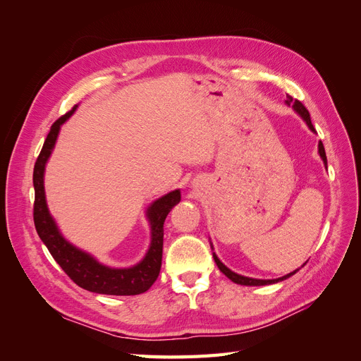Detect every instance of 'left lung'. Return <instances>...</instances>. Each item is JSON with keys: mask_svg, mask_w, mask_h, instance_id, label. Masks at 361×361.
<instances>
[{"mask_svg": "<svg viewBox=\"0 0 361 361\" xmlns=\"http://www.w3.org/2000/svg\"><path fill=\"white\" fill-rule=\"evenodd\" d=\"M286 104H288V105H292L293 111L297 113V114L304 120L305 125L309 126V129L312 130V133H316L314 128H313V125H312V120H310V114H309V111L305 110V106H304L300 101H297V99H292V96H288ZM318 152H319V157L322 158V161H324V164H325V167H326V155H325V149H324L322 141H319V145H318ZM211 248L214 250V245H212V244H211ZM212 256H214V260H215L216 267L220 268V271L223 272V274H224L227 279H231L233 283H236V285H244V286H265V285H274V283H279V281H283V280L289 279L290 276H293L295 272L298 271V269H295L293 272H289V274H286V276H283V277H280V279H272V280L251 279V277H245V276H241V274H236V272H233L232 269H228V268L223 264V262H221L220 259H218V256H216L215 253H212Z\"/></svg>", "mask_w": 361, "mask_h": 361, "instance_id": "1", "label": "left lung"}]
</instances>
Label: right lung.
Returning <instances> with one entry per match:
<instances>
[{"mask_svg": "<svg viewBox=\"0 0 361 361\" xmlns=\"http://www.w3.org/2000/svg\"><path fill=\"white\" fill-rule=\"evenodd\" d=\"M72 110L60 117L51 126L49 134L43 143L40 155L32 171V185H35V226L42 243L47 245L51 256L56 259L61 269L80 288L94 293L104 295H138L146 292L159 276L162 260V241H164V221L180 202V191L174 190L162 197L152 202L146 211L150 226V245L146 256L137 265L129 268H113L101 264L90 253L71 244L60 232V228L49 214L45 197V167L52 154L54 146L60 133L61 125L73 114Z\"/></svg>", "mask_w": 361, "mask_h": 361, "instance_id": "add662e5", "label": "right lung"}]
</instances>
